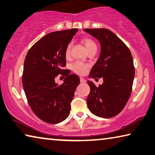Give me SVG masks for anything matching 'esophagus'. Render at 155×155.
<instances>
[{"label": "esophagus", "instance_id": "34e87169", "mask_svg": "<svg viewBox=\"0 0 155 155\" xmlns=\"http://www.w3.org/2000/svg\"><path fill=\"white\" fill-rule=\"evenodd\" d=\"M80 82L81 83H85V80L83 77H80Z\"/></svg>", "mask_w": 155, "mask_h": 155}]
</instances>
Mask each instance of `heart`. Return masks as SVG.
<instances>
[{
  "label": "heart",
  "mask_w": 155,
  "mask_h": 155,
  "mask_svg": "<svg viewBox=\"0 0 155 155\" xmlns=\"http://www.w3.org/2000/svg\"><path fill=\"white\" fill-rule=\"evenodd\" d=\"M83 42L84 43L88 51L92 50V49L97 48V44L95 43V42L92 40V39H91L90 38H83ZM72 44V42H70L68 44L67 46H66L65 50V54L66 56V57H68V56H70V55ZM88 68H89V66H88L87 64H85V63L81 62V61H77V62H75L72 65V69L74 72L81 75L85 74L87 72Z\"/></svg>",
  "instance_id": "1"
}]
</instances>
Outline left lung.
Masks as SVG:
<instances>
[{
    "label": "left lung",
    "mask_w": 155,
    "mask_h": 155,
    "mask_svg": "<svg viewBox=\"0 0 155 155\" xmlns=\"http://www.w3.org/2000/svg\"><path fill=\"white\" fill-rule=\"evenodd\" d=\"M83 30L101 44L99 58L89 77L104 78L103 84L98 87L92 81H87L90 87L87 98L88 108L98 117L111 118L124 108L130 97L134 78L133 58L126 44L109 29Z\"/></svg>",
    "instance_id": "left-lung-1"
}]
</instances>
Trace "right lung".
Returning a JSON list of instances; mask_svg holds the SVG:
<instances>
[{"instance_id":"add662e5","label":"right lung","mask_w":155,"mask_h":155,"mask_svg":"<svg viewBox=\"0 0 155 155\" xmlns=\"http://www.w3.org/2000/svg\"><path fill=\"white\" fill-rule=\"evenodd\" d=\"M78 30L48 34L29 49L24 61L22 83L28 104L34 114L48 124H58L70 114L80 79L64 69L65 50ZM58 74L66 77L61 85L55 82Z\"/></svg>"}]
</instances>
